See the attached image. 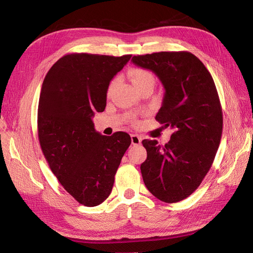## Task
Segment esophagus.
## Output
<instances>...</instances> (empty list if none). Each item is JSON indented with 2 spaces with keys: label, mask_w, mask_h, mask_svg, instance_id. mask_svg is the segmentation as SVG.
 Instances as JSON below:
<instances>
[{
  "label": "esophagus",
  "mask_w": 253,
  "mask_h": 253,
  "mask_svg": "<svg viewBox=\"0 0 253 253\" xmlns=\"http://www.w3.org/2000/svg\"><path fill=\"white\" fill-rule=\"evenodd\" d=\"M131 140H132V144L133 145H139L141 143V137L138 135H131Z\"/></svg>",
  "instance_id": "obj_1"
}]
</instances>
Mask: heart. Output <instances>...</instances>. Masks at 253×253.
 Segmentation results:
<instances>
[{"label":"heart","mask_w":253,"mask_h":253,"mask_svg":"<svg viewBox=\"0 0 253 253\" xmlns=\"http://www.w3.org/2000/svg\"><path fill=\"white\" fill-rule=\"evenodd\" d=\"M128 77H129V79H131L132 83L134 84L136 88H139L147 83H151V82L154 83V81H155L154 76H153V74L151 72H149L148 70H144V68H140V67L132 68V70L128 72ZM115 83H116V81L115 80H113L110 83L109 88H108V95H110L112 93V90L115 86ZM132 121L135 124L134 119H132Z\"/></svg>","instance_id":"1"}]
</instances>
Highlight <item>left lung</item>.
I'll list each match as a JSON object with an SVG mask.
<instances>
[{
    "label": "left lung",
    "mask_w": 253,
    "mask_h": 253,
    "mask_svg": "<svg viewBox=\"0 0 253 253\" xmlns=\"http://www.w3.org/2000/svg\"><path fill=\"white\" fill-rule=\"evenodd\" d=\"M133 63L155 73L165 87L155 119L174 132L170 141L142 140L147 159L140 170L145 187L165 203L185 200L200 187L215 158L223 111L213 78L189 51L138 55Z\"/></svg>",
    "instance_id": "1"
}]
</instances>
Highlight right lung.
Segmentation results:
<instances>
[{
    "mask_svg": "<svg viewBox=\"0 0 253 253\" xmlns=\"http://www.w3.org/2000/svg\"><path fill=\"white\" fill-rule=\"evenodd\" d=\"M132 55L74 52L46 74L38 106L43 155L62 187L79 204L95 207L112 192L115 174L131 144L126 132L104 136L91 117L103 112L110 82Z\"/></svg>",
    "mask_w": 253,
    "mask_h": 253,
    "instance_id": "right-lung-1",
    "label": "right lung"
}]
</instances>
